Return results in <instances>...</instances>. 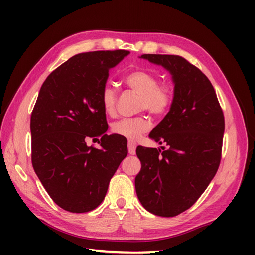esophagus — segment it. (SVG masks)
<instances>
[{"instance_id": "1", "label": "esophagus", "mask_w": 255, "mask_h": 255, "mask_svg": "<svg viewBox=\"0 0 255 255\" xmlns=\"http://www.w3.org/2000/svg\"><path fill=\"white\" fill-rule=\"evenodd\" d=\"M136 143L135 141H131V140H129L128 141V152H129V154L130 155H135V153H136Z\"/></svg>"}]
</instances>
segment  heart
Returning a JSON list of instances; mask_svg holds the SVG:
<instances>
[{"label": "heart", "instance_id": "1", "mask_svg": "<svg viewBox=\"0 0 255 255\" xmlns=\"http://www.w3.org/2000/svg\"><path fill=\"white\" fill-rule=\"evenodd\" d=\"M125 84L137 94L138 110H146L155 117L166 115L173 106L174 89L169 83H159L158 76L148 70H133L124 77ZM118 91L107 84L101 90V105L107 115H115ZM149 129L148 119L144 116L123 118L111 125V131L130 140H136Z\"/></svg>", "mask_w": 255, "mask_h": 255}]
</instances>
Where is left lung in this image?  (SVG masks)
<instances>
[{
  "label": "left lung",
  "instance_id": "left-lung-1",
  "mask_svg": "<svg viewBox=\"0 0 255 255\" xmlns=\"http://www.w3.org/2000/svg\"><path fill=\"white\" fill-rule=\"evenodd\" d=\"M141 58L170 71L174 102L149 133L167 148L136 149L141 163L136 193L149 213L174 217L199 199L217 172L225 119L214 86L197 66L178 55L145 54Z\"/></svg>",
  "mask_w": 255,
  "mask_h": 255
}]
</instances>
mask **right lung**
I'll return each mask as SVG.
<instances>
[{"instance_id": "obj_1", "label": "right lung", "mask_w": 255, "mask_h": 255, "mask_svg": "<svg viewBox=\"0 0 255 255\" xmlns=\"http://www.w3.org/2000/svg\"><path fill=\"white\" fill-rule=\"evenodd\" d=\"M128 54L123 49L77 54L41 85L30 119L31 162L46 191L64 210L96 209L127 156L126 138L106 133L101 90L110 68ZM89 137L101 147L86 145Z\"/></svg>"}]
</instances>
